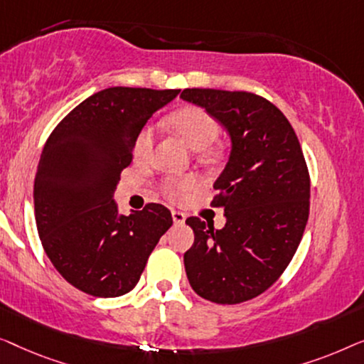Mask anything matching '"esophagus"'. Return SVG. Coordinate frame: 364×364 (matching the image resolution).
I'll list each match as a JSON object with an SVG mask.
<instances>
[{
  "instance_id": "34e87169",
  "label": "esophagus",
  "mask_w": 364,
  "mask_h": 364,
  "mask_svg": "<svg viewBox=\"0 0 364 364\" xmlns=\"http://www.w3.org/2000/svg\"><path fill=\"white\" fill-rule=\"evenodd\" d=\"M171 218H173V223L178 224V226H181V224H184V221H186V216L180 211H171Z\"/></svg>"
}]
</instances>
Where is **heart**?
<instances>
[{"label": "heart", "mask_w": 364, "mask_h": 364, "mask_svg": "<svg viewBox=\"0 0 364 364\" xmlns=\"http://www.w3.org/2000/svg\"><path fill=\"white\" fill-rule=\"evenodd\" d=\"M170 125L178 135H180L186 145L193 150L201 151L211 145L219 135V124L214 117L209 114L208 110L201 109V107H183V109L176 110L175 114L170 117ZM153 145H155V130L150 125L143 127V129L136 133L135 141H133V156L136 160H146L151 155ZM213 156L214 153H208ZM198 180L194 176H186L183 180L168 181L163 186L168 196H178V194L186 193L189 189L196 188Z\"/></svg>", "instance_id": "obj_1"}]
</instances>
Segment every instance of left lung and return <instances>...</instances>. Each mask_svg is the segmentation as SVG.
<instances>
[{
	"label": "left lung",
	"mask_w": 364,
	"mask_h": 364,
	"mask_svg": "<svg viewBox=\"0 0 364 364\" xmlns=\"http://www.w3.org/2000/svg\"><path fill=\"white\" fill-rule=\"evenodd\" d=\"M181 99L208 110L231 136V155L214 183L226 226L193 216L184 252L189 284L214 304L247 301L277 282L304 235L310 176L290 122L250 92L184 89Z\"/></svg>",
	"instance_id": "obj_1"
}]
</instances>
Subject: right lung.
I'll use <instances>...</instances> for the list:
<instances>
[{
	"label": "right lung",
	"mask_w": 364,
	"mask_h": 364,
	"mask_svg": "<svg viewBox=\"0 0 364 364\" xmlns=\"http://www.w3.org/2000/svg\"><path fill=\"white\" fill-rule=\"evenodd\" d=\"M180 90L110 87L60 120L34 178L36 226L48 257L70 285L110 299L138 284L171 213L156 203L124 216L114 201L133 141Z\"/></svg>",
	"instance_id": "add662e5"
}]
</instances>
